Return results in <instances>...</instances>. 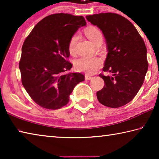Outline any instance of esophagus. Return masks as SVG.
Here are the masks:
<instances>
[{
    "mask_svg": "<svg viewBox=\"0 0 159 159\" xmlns=\"http://www.w3.org/2000/svg\"><path fill=\"white\" fill-rule=\"evenodd\" d=\"M85 80H90V79H93V77L90 76H88V75H85Z\"/></svg>",
    "mask_w": 159,
    "mask_h": 159,
    "instance_id": "34e87169",
    "label": "esophagus"
}]
</instances>
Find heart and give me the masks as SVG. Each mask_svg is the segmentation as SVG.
<instances>
[{"label":"heart","mask_w":159,"mask_h":159,"mask_svg":"<svg viewBox=\"0 0 159 159\" xmlns=\"http://www.w3.org/2000/svg\"><path fill=\"white\" fill-rule=\"evenodd\" d=\"M85 34L88 39L96 45L98 43L102 41L103 35L99 29L95 26H89L85 30ZM79 35L77 33L72 35L68 44V50L70 54L74 55L75 47L78 41ZM102 61L98 57H80L75 61V67L79 71L83 72L86 74H93L101 67Z\"/></svg>","instance_id":"b5f03b06"}]
</instances>
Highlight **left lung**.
Listing matches in <instances>:
<instances>
[{"label":"left lung","instance_id":"1","mask_svg":"<svg viewBox=\"0 0 159 159\" xmlns=\"http://www.w3.org/2000/svg\"><path fill=\"white\" fill-rule=\"evenodd\" d=\"M105 37L107 54L103 67L112 76H100L104 81L97 92L103 105L118 108L133 99L144 83L148 70L147 48L138 30L130 21L116 13L106 12L86 16Z\"/></svg>","mask_w":159,"mask_h":159}]
</instances>
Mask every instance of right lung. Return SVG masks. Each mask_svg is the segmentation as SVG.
I'll return each instance as SVG.
<instances>
[{
  "mask_svg": "<svg viewBox=\"0 0 159 159\" xmlns=\"http://www.w3.org/2000/svg\"><path fill=\"white\" fill-rule=\"evenodd\" d=\"M86 25L83 16L67 13L48 15L26 37L19 67L24 88L43 108L55 110L66 105L75 86L84 75L68 73L69 41L78 29Z\"/></svg>",
  "mask_w": 159,
  "mask_h": 159,
  "instance_id": "add662e5",
  "label": "right lung"
}]
</instances>
